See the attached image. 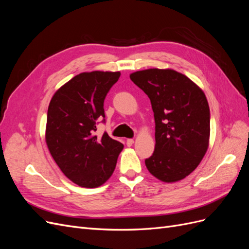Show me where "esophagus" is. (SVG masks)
Instances as JSON below:
<instances>
[{"instance_id":"34e87169","label":"esophagus","mask_w":249,"mask_h":249,"mask_svg":"<svg viewBox=\"0 0 249 249\" xmlns=\"http://www.w3.org/2000/svg\"><path fill=\"white\" fill-rule=\"evenodd\" d=\"M126 145L127 146H131V145H133V143H134V139H126Z\"/></svg>"}]
</instances>
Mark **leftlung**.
Segmentation results:
<instances>
[{"label": "left lung", "instance_id": "left-lung-1", "mask_svg": "<svg viewBox=\"0 0 249 249\" xmlns=\"http://www.w3.org/2000/svg\"><path fill=\"white\" fill-rule=\"evenodd\" d=\"M149 97L155 117V152L145 165L165 183L183 179L198 166L210 138V108L202 90L172 70L150 69L130 74Z\"/></svg>", "mask_w": 249, "mask_h": 249}]
</instances>
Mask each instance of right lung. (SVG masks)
Returning a JSON list of instances; mask_svg holds the SVG:
<instances>
[{"instance_id": "1", "label": "right lung", "mask_w": 249, "mask_h": 249, "mask_svg": "<svg viewBox=\"0 0 249 249\" xmlns=\"http://www.w3.org/2000/svg\"><path fill=\"white\" fill-rule=\"evenodd\" d=\"M120 72H82L58 89L48 109L46 141L59 168L81 187L103 185L115 169L124 144L105 132L104 101Z\"/></svg>"}]
</instances>
